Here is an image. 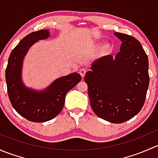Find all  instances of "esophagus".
<instances>
[{
	"mask_svg": "<svg viewBox=\"0 0 158 158\" xmlns=\"http://www.w3.org/2000/svg\"><path fill=\"white\" fill-rule=\"evenodd\" d=\"M85 73H86V69H84V68H82V69H79V73H80V75L82 76V77H84Z\"/></svg>",
	"mask_w": 158,
	"mask_h": 158,
	"instance_id": "obj_1",
	"label": "esophagus"
}]
</instances>
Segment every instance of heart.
I'll return each instance as SVG.
<instances>
[{"instance_id":"obj_1","label":"heart","mask_w":158,"mask_h":158,"mask_svg":"<svg viewBox=\"0 0 158 158\" xmlns=\"http://www.w3.org/2000/svg\"><path fill=\"white\" fill-rule=\"evenodd\" d=\"M106 47H107V46H106Z\"/></svg>"}]
</instances>
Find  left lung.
<instances>
[{
  "instance_id": "8db88e82",
  "label": "left lung",
  "mask_w": 158,
  "mask_h": 158,
  "mask_svg": "<svg viewBox=\"0 0 158 158\" xmlns=\"http://www.w3.org/2000/svg\"><path fill=\"white\" fill-rule=\"evenodd\" d=\"M121 41L114 57L95 60L85 74L94 113L111 123L120 124L136 115L144 106L148 85V58L139 41L128 34L114 33Z\"/></svg>"
}]
</instances>
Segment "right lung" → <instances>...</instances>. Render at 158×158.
I'll use <instances>...</instances> for the list:
<instances>
[{
    "mask_svg": "<svg viewBox=\"0 0 158 158\" xmlns=\"http://www.w3.org/2000/svg\"><path fill=\"white\" fill-rule=\"evenodd\" d=\"M49 37V30L27 35L12 50L6 69V82L11 105L22 117L33 122H45L58 115L64 106L67 92L82 79L79 73H73L58 78L43 90L24 85L22 69L25 56L35 43Z\"/></svg>",
    "mask_w": 158,
    "mask_h": 158,
    "instance_id": "right-lung-1",
    "label": "right lung"
}]
</instances>
